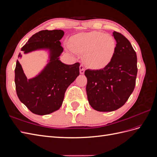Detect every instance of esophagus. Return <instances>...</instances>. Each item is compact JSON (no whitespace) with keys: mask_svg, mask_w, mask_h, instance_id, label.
<instances>
[{"mask_svg":"<svg viewBox=\"0 0 157 157\" xmlns=\"http://www.w3.org/2000/svg\"><path fill=\"white\" fill-rule=\"evenodd\" d=\"M79 69H80V74H84V71H85V68L84 67V65H80V67H79Z\"/></svg>","mask_w":157,"mask_h":157,"instance_id":"1","label":"esophagus"}]
</instances>
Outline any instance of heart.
<instances>
[{"mask_svg":"<svg viewBox=\"0 0 157 157\" xmlns=\"http://www.w3.org/2000/svg\"><path fill=\"white\" fill-rule=\"evenodd\" d=\"M70 48L75 52L84 54V59L89 67L101 69L111 61L115 54L116 42L110 35L92 31L73 37Z\"/></svg>","mask_w":157,"mask_h":157,"instance_id":"heart-1","label":"heart"}]
</instances>
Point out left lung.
I'll return each instance as SVG.
<instances>
[{"label":"left lung","mask_w":157,"mask_h":157,"mask_svg":"<svg viewBox=\"0 0 157 157\" xmlns=\"http://www.w3.org/2000/svg\"><path fill=\"white\" fill-rule=\"evenodd\" d=\"M113 36L117 44L109 63L103 69L84 72L88 102L94 109L101 112L113 111L124 105L136 85V52L121 33L114 31Z\"/></svg>","instance_id":"left-lung-1"}]
</instances>
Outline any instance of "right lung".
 Returning <instances> with one entry per match:
<instances>
[{
  "label": "right lung",
  "instance_id": "1",
  "mask_svg": "<svg viewBox=\"0 0 157 157\" xmlns=\"http://www.w3.org/2000/svg\"><path fill=\"white\" fill-rule=\"evenodd\" d=\"M64 35L62 30H42L35 33L23 46L24 54L46 50L49 60L36 77L28 79L21 64L17 60L15 84L18 98L34 114L48 115L62 105L66 90L79 75V63L67 65L59 60L63 51L60 40ZM18 58H21L20 53Z\"/></svg>",
  "mask_w": 157,
  "mask_h": 157
}]
</instances>
